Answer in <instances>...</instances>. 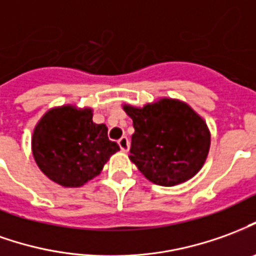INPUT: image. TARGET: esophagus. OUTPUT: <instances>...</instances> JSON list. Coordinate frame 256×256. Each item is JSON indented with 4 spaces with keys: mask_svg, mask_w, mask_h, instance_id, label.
Masks as SVG:
<instances>
[{
    "mask_svg": "<svg viewBox=\"0 0 256 256\" xmlns=\"http://www.w3.org/2000/svg\"><path fill=\"white\" fill-rule=\"evenodd\" d=\"M118 144L120 146V150H122L123 152H128V148H130V142H128V137H122L120 140L118 141Z\"/></svg>",
    "mask_w": 256,
    "mask_h": 256,
    "instance_id": "1",
    "label": "esophagus"
}]
</instances>
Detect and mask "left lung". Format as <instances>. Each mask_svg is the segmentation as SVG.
I'll list each match as a JSON object with an SVG mask.
<instances>
[{
	"instance_id": "left-lung-1",
	"label": "left lung",
	"mask_w": 256,
	"mask_h": 256,
	"mask_svg": "<svg viewBox=\"0 0 256 256\" xmlns=\"http://www.w3.org/2000/svg\"><path fill=\"white\" fill-rule=\"evenodd\" d=\"M123 110L134 126L128 158L150 182L172 187L201 170L208 156L210 133L190 105L160 98L142 108L124 104Z\"/></svg>"
}]
</instances>
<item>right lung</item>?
I'll return each instance as SVG.
<instances>
[{
  "label": "right lung",
  "instance_id": "right-lung-1",
  "mask_svg": "<svg viewBox=\"0 0 256 256\" xmlns=\"http://www.w3.org/2000/svg\"><path fill=\"white\" fill-rule=\"evenodd\" d=\"M32 151L37 166L62 187H82L98 176L119 146L108 128L92 122L91 108L62 105L47 110L36 124Z\"/></svg>",
  "mask_w": 256,
  "mask_h": 256
}]
</instances>
